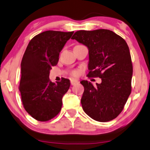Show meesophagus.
Listing matches in <instances>:
<instances>
[{
    "instance_id": "1",
    "label": "esophagus",
    "mask_w": 150,
    "mask_h": 150,
    "mask_svg": "<svg viewBox=\"0 0 150 150\" xmlns=\"http://www.w3.org/2000/svg\"><path fill=\"white\" fill-rule=\"evenodd\" d=\"M79 83V81L76 79H73L71 80V85H75L76 84V83Z\"/></svg>"
}]
</instances>
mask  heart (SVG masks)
<instances>
[{
	"instance_id": "b5f03b06",
	"label": "heart",
	"mask_w": 150,
	"mask_h": 150,
	"mask_svg": "<svg viewBox=\"0 0 150 150\" xmlns=\"http://www.w3.org/2000/svg\"><path fill=\"white\" fill-rule=\"evenodd\" d=\"M73 74L75 75V76L78 75V71H74V73H73Z\"/></svg>"
}]
</instances>
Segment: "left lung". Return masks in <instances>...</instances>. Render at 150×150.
I'll use <instances>...</instances> for the list:
<instances>
[{
    "instance_id": "obj_1",
    "label": "left lung",
    "mask_w": 150,
    "mask_h": 150,
    "mask_svg": "<svg viewBox=\"0 0 150 150\" xmlns=\"http://www.w3.org/2000/svg\"><path fill=\"white\" fill-rule=\"evenodd\" d=\"M71 38L88 48V76L101 79L95 86L87 80L81 81L84 87L81 99L83 111L98 122L114 120L131 94L133 68L127 43L107 29L78 30Z\"/></svg>"
}]
</instances>
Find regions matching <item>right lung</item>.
<instances>
[{
  "instance_id": "obj_1",
  "label": "right lung",
  "mask_w": 150,
  "mask_h": 150,
  "mask_svg": "<svg viewBox=\"0 0 150 150\" xmlns=\"http://www.w3.org/2000/svg\"><path fill=\"white\" fill-rule=\"evenodd\" d=\"M73 33L46 30L33 37L25 49L21 64L19 90L25 111L35 120H50L62 109V98L69 88L70 81L63 78L54 83L49 74Z\"/></svg>"
}]
</instances>
